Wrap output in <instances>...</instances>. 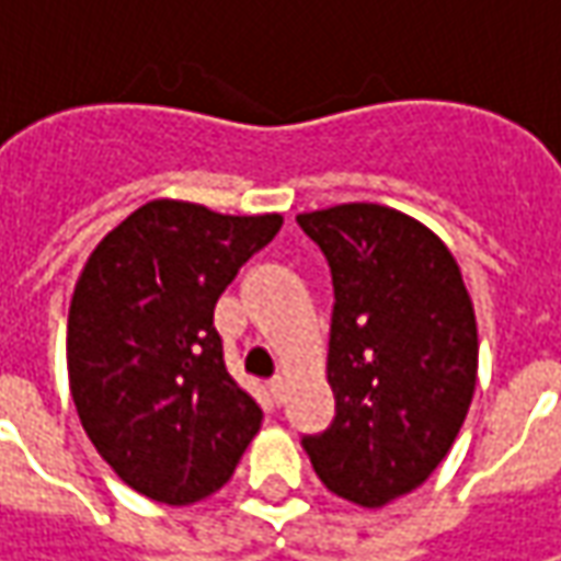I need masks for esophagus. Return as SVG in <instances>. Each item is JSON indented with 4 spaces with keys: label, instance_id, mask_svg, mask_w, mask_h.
I'll return each instance as SVG.
<instances>
[{
    "label": "esophagus",
    "instance_id": "obj_1",
    "mask_svg": "<svg viewBox=\"0 0 561 561\" xmlns=\"http://www.w3.org/2000/svg\"><path fill=\"white\" fill-rule=\"evenodd\" d=\"M271 397H274V402H284L287 399V377H274L271 380Z\"/></svg>",
    "mask_w": 561,
    "mask_h": 561
}]
</instances>
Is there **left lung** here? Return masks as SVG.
<instances>
[{"label": "left lung", "instance_id": "obj_1", "mask_svg": "<svg viewBox=\"0 0 561 561\" xmlns=\"http://www.w3.org/2000/svg\"><path fill=\"white\" fill-rule=\"evenodd\" d=\"M328 255L336 415L302 437L334 496L380 508L419 490L459 437L478 383V321L459 262L419 218L377 203L296 215Z\"/></svg>", "mask_w": 561, "mask_h": 561}]
</instances>
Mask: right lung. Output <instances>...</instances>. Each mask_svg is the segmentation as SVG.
Here are the masks:
<instances>
[{"label": "right lung", "mask_w": 561, "mask_h": 561, "mask_svg": "<svg viewBox=\"0 0 561 561\" xmlns=\"http://www.w3.org/2000/svg\"><path fill=\"white\" fill-rule=\"evenodd\" d=\"M284 215L152 199L112 227L68 309V387L87 437L130 490L193 506L230 481L262 409L227 375L215 302Z\"/></svg>", "instance_id": "add662e5"}]
</instances>
